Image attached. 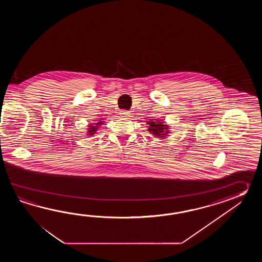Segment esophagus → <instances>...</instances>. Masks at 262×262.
Listing matches in <instances>:
<instances>
[{"label":"esophagus","mask_w":262,"mask_h":262,"mask_svg":"<svg viewBox=\"0 0 262 262\" xmlns=\"http://www.w3.org/2000/svg\"><path fill=\"white\" fill-rule=\"evenodd\" d=\"M121 114L123 115V117H128L130 113H129V112H126V111H123V112H121Z\"/></svg>","instance_id":"obj_1"}]
</instances>
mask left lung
Wrapping results in <instances>:
<instances>
[{
	"mask_svg": "<svg viewBox=\"0 0 262 262\" xmlns=\"http://www.w3.org/2000/svg\"><path fill=\"white\" fill-rule=\"evenodd\" d=\"M149 124V132L154 134L156 137H164L165 134L168 132V128H167V125L164 124V123L160 122V121H157V122H150L148 123Z\"/></svg>",
	"mask_w": 262,
	"mask_h": 262,
	"instance_id": "1",
	"label": "left lung"
}]
</instances>
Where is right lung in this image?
<instances>
[{"instance_id": "obj_1", "label": "right lung", "mask_w": 262, "mask_h": 262, "mask_svg": "<svg viewBox=\"0 0 262 262\" xmlns=\"http://www.w3.org/2000/svg\"><path fill=\"white\" fill-rule=\"evenodd\" d=\"M96 125H90L89 132L90 135H93V134L95 133V131H96V129L98 128V126L97 125H99V124H102V122H99V123H95Z\"/></svg>"}]
</instances>
